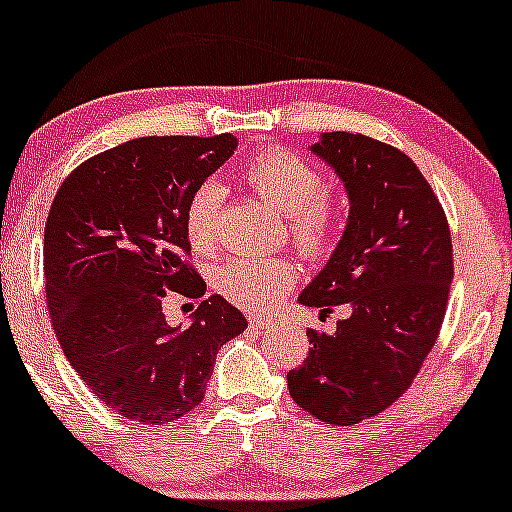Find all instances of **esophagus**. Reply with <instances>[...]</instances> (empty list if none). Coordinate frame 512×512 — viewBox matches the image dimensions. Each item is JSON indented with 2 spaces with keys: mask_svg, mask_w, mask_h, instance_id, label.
Listing matches in <instances>:
<instances>
[{
  "mask_svg": "<svg viewBox=\"0 0 512 512\" xmlns=\"http://www.w3.org/2000/svg\"><path fill=\"white\" fill-rule=\"evenodd\" d=\"M250 324L257 326V329H264V326L274 324V319L267 317V315H250Z\"/></svg>",
  "mask_w": 512,
  "mask_h": 512,
  "instance_id": "34e87169",
  "label": "esophagus"
}]
</instances>
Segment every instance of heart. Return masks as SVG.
I'll use <instances>...</instances> for the list:
<instances>
[{"instance_id": "obj_1", "label": "heart", "mask_w": 512, "mask_h": 512, "mask_svg": "<svg viewBox=\"0 0 512 512\" xmlns=\"http://www.w3.org/2000/svg\"><path fill=\"white\" fill-rule=\"evenodd\" d=\"M245 183L264 205L286 217L288 231L307 255H319L331 245L338 226V207L324 193V178L303 157L286 150H269L252 157L243 169ZM224 190L202 183L190 195L183 229L195 250H214L219 236V209ZM298 279L288 257H233L217 269V288L231 303L248 310L269 307L286 295Z\"/></svg>"}]
</instances>
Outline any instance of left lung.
<instances>
[{
    "label": "left lung",
    "instance_id": "obj_1",
    "mask_svg": "<svg viewBox=\"0 0 512 512\" xmlns=\"http://www.w3.org/2000/svg\"><path fill=\"white\" fill-rule=\"evenodd\" d=\"M348 195V221L298 303L348 305L334 334L288 372L300 408L326 424H357L408 391L439 336L453 279L451 231L432 186L396 147L360 133H322L310 145Z\"/></svg>",
    "mask_w": 512,
    "mask_h": 512
}]
</instances>
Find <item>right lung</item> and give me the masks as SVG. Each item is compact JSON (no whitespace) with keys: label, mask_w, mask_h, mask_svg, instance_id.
<instances>
[{"label":"right lung","mask_w":512,"mask_h":512,"mask_svg":"<svg viewBox=\"0 0 512 512\" xmlns=\"http://www.w3.org/2000/svg\"><path fill=\"white\" fill-rule=\"evenodd\" d=\"M238 140L138 138L78 166L45 226V288L59 346L90 391L126 420L169 424L205 398L219 348L248 329L243 312L183 255L190 195ZM169 290L203 298L188 327L163 319Z\"/></svg>","instance_id":"obj_1"}]
</instances>
